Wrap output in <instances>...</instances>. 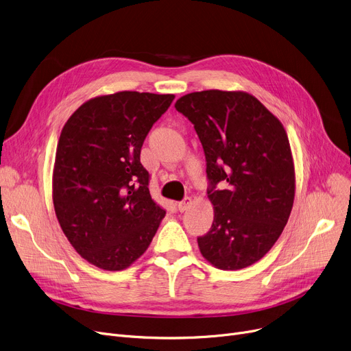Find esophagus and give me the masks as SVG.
<instances>
[{
    "label": "esophagus",
    "mask_w": 351,
    "mask_h": 351,
    "mask_svg": "<svg viewBox=\"0 0 351 351\" xmlns=\"http://www.w3.org/2000/svg\"><path fill=\"white\" fill-rule=\"evenodd\" d=\"M191 205H192V199H191V197H186V199H183L182 202H179V204H178V209H179L180 212H185V210H188V209L191 208Z\"/></svg>",
    "instance_id": "esophagus-1"
}]
</instances>
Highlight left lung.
<instances>
[{
	"instance_id": "8db88e82",
	"label": "left lung",
	"mask_w": 351,
	"mask_h": 351,
	"mask_svg": "<svg viewBox=\"0 0 351 351\" xmlns=\"http://www.w3.org/2000/svg\"><path fill=\"white\" fill-rule=\"evenodd\" d=\"M175 108L195 125L210 180L215 217L199 250L217 269H245L271 249L293 208L296 172L286 129L245 90L192 92ZM217 182L223 191L214 189Z\"/></svg>"
}]
</instances>
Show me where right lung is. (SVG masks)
<instances>
[{
	"label": "right lung",
	"mask_w": 351,
	"mask_h": 351,
	"mask_svg": "<svg viewBox=\"0 0 351 351\" xmlns=\"http://www.w3.org/2000/svg\"><path fill=\"white\" fill-rule=\"evenodd\" d=\"M173 99L136 90L99 95L62 128L52 171L55 215L72 247L102 270L138 261L166 215L149 193L141 147Z\"/></svg>",
	"instance_id": "add662e5"
}]
</instances>
